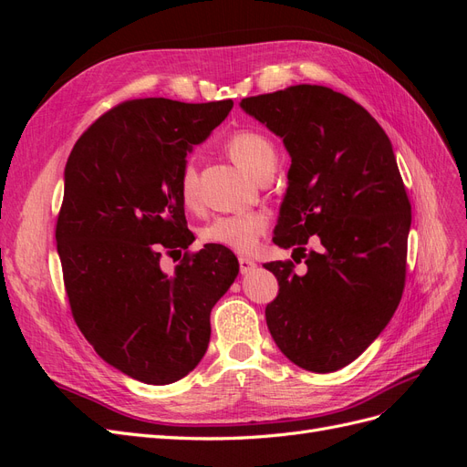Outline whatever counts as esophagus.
<instances>
[{"instance_id": "esophagus-1", "label": "esophagus", "mask_w": 467, "mask_h": 467, "mask_svg": "<svg viewBox=\"0 0 467 467\" xmlns=\"http://www.w3.org/2000/svg\"><path fill=\"white\" fill-rule=\"evenodd\" d=\"M255 266H257V263L253 261V259L239 257V271H242V275H247L251 271H255Z\"/></svg>"}]
</instances>
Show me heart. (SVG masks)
Listing matches in <instances>:
<instances>
[{"label": "heart", "mask_w": 467, "mask_h": 467, "mask_svg": "<svg viewBox=\"0 0 467 467\" xmlns=\"http://www.w3.org/2000/svg\"><path fill=\"white\" fill-rule=\"evenodd\" d=\"M228 151L234 161L255 179H259L266 169H275L276 163V148L271 138L253 129L235 130L228 138ZM179 194L182 204L189 210L199 208L201 192L194 160H187L181 167ZM268 223H271V218L266 212H237V214L214 218L201 235L206 244L232 249L235 253H251L265 235Z\"/></svg>", "instance_id": "heart-1"}]
</instances>
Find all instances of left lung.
I'll return each instance as SVG.
<instances>
[{
    "label": "left lung",
    "mask_w": 467,
    "mask_h": 467,
    "mask_svg": "<svg viewBox=\"0 0 467 467\" xmlns=\"http://www.w3.org/2000/svg\"><path fill=\"white\" fill-rule=\"evenodd\" d=\"M242 109L290 153L273 242L307 265L300 276L292 261L265 263L278 280L268 331L300 368L335 372L384 331L405 286L411 202L391 142L362 105L323 86L245 97ZM309 236L318 249L306 254Z\"/></svg>",
    "instance_id": "8db88e82"
}]
</instances>
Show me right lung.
Returning a JSON list of instances; mask_svg holds the SVG:
<instances>
[{"label": "right lung", "mask_w": 467, "mask_h": 467, "mask_svg": "<svg viewBox=\"0 0 467 467\" xmlns=\"http://www.w3.org/2000/svg\"><path fill=\"white\" fill-rule=\"evenodd\" d=\"M232 107L124 101L79 136L66 163L56 245L72 316L99 357L144 384L194 370L212 307L239 273L234 253L212 244L185 253L173 275L160 265L194 242L179 194L187 151Z\"/></svg>", "instance_id": "right-lung-1"}]
</instances>
